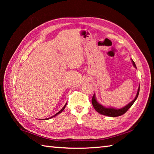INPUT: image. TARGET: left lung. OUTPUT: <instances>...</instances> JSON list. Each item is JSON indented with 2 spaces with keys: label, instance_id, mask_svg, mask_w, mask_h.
<instances>
[{
  "label": "left lung",
  "instance_id": "obj_1",
  "mask_svg": "<svg viewBox=\"0 0 154 154\" xmlns=\"http://www.w3.org/2000/svg\"><path fill=\"white\" fill-rule=\"evenodd\" d=\"M132 64H133L135 68L136 67V65H135L134 62L131 59ZM139 90H140V86L139 87V89H138L137 91V95L135 96L134 99L132 101H131L130 103L128 104L126 106H124L123 108L122 109H115L113 107H105V106H103L102 105H100V104H99L97 100H96V97H95V94H94L92 99V105L94 106V108L95 109V110L98 112V113L104 115V116H109V117H118V116H122V115L124 114L128 110V109L131 107V106L133 105V103L135 102V100H137V98L138 97V96H139Z\"/></svg>",
  "mask_w": 154,
  "mask_h": 154
}]
</instances>
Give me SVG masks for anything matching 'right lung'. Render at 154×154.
Listing matches in <instances>:
<instances>
[{
	"label": "right lung",
	"mask_w": 154,
	"mask_h": 154,
	"mask_svg": "<svg viewBox=\"0 0 154 154\" xmlns=\"http://www.w3.org/2000/svg\"><path fill=\"white\" fill-rule=\"evenodd\" d=\"M66 104H67V103H66V104H65V105H64V106H63V108H62V109H61V110H60V111L59 112H58V113H57L56 114H55V115H54V116H51V117H50V118H47V119H51V118H54V117H55V116H57V115H58L59 113H62V111L64 110V108H65V106H66Z\"/></svg>",
	"instance_id": "add662e5"
}]
</instances>
